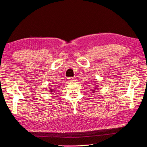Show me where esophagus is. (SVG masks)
Masks as SVG:
<instances>
[{
    "label": "esophagus",
    "mask_w": 147,
    "mask_h": 147,
    "mask_svg": "<svg viewBox=\"0 0 147 147\" xmlns=\"http://www.w3.org/2000/svg\"><path fill=\"white\" fill-rule=\"evenodd\" d=\"M68 80H69L70 82H73L75 81V80H76V79L75 77H69L68 78Z\"/></svg>",
    "instance_id": "esophagus-1"
}]
</instances>
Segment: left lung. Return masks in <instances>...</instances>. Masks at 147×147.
I'll return each instance as SVG.
<instances>
[{
	"mask_svg": "<svg viewBox=\"0 0 147 147\" xmlns=\"http://www.w3.org/2000/svg\"><path fill=\"white\" fill-rule=\"evenodd\" d=\"M93 91H94V90H93Z\"/></svg>",
	"mask_w": 147,
	"mask_h": 147,
	"instance_id": "left-lung-1",
	"label": "left lung"
}]
</instances>
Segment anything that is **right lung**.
Masks as SVG:
<instances>
[{
  "label": "right lung",
  "mask_w": 147,
  "mask_h": 147,
  "mask_svg": "<svg viewBox=\"0 0 147 147\" xmlns=\"http://www.w3.org/2000/svg\"><path fill=\"white\" fill-rule=\"evenodd\" d=\"M50 91H51V92H52V91H53V89H50Z\"/></svg>",
  "instance_id": "right-lung-1"
}]
</instances>
